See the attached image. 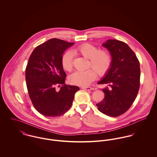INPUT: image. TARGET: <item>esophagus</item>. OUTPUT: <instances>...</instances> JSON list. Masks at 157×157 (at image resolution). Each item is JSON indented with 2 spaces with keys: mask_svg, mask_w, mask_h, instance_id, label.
I'll return each mask as SVG.
<instances>
[{
  "mask_svg": "<svg viewBox=\"0 0 157 157\" xmlns=\"http://www.w3.org/2000/svg\"><path fill=\"white\" fill-rule=\"evenodd\" d=\"M83 90H92V88L91 87H82L81 88Z\"/></svg>",
  "mask_w": 157,
  "mask_h": 157,
  "instance_id": "1",
  "label": "esophagus"
}]
</instances>
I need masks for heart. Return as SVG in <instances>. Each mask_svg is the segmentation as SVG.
Listing matches in <instances>:
<instances>
[{"label":"heart","instance_id":"heart-1","mask_svg":"<svg viewBox=\"0 0 157 157\" xmlns=\"http://www.w3.org/2000/svg\"><path fill=\"white\" fill-rule=\"evenodd\" d=\"M72 53L88 59V67H90L85 71L75 72L69 76L68 82L73 85H89L96 78V72L100 76L105 75L112 65V57L108 50L98 49L96 46L90 44H83L75 48ZM61 63L64 70L69 72L72 69V54L71 52H67L62 56Z\"/></svg>","mask_w":157,"mask_h":157}]
</instances>
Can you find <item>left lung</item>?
Returning <instances> with one entry per match:
<instances>
[{"instance_id": "obj_1", "label": "left lung", "mask_w": 157, "mask_h": 157, "mask_svg": "<svg viewBox=\"0 0 157 157\" xmlns=\"http://www.w3.org/2000/svg\"><path fill=\"white\" fill-rule=\"evenodd\" d=\"M103 46L112 56V65L98 83L108 86L102 90L105 98L96 106L100 112L115 117L126 112L136 98L140 85V62L134 52L122 41L108 40Z\"/></svg>"}]
</instances>
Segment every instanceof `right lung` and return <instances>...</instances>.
Here are the masks:
<instances>
[{"label": "right lung", "instance_id": "right-lung-1", "mask_svg": "<svg viewBox=\"0 0 157 157\" xmlns=\"http://www.w3.org/2000/svg\"><path fill=\"white\" fill-rule=\"evenodd\" d=\"M73 44L51 39L36 47L29 58L25 69L29 97L35 109L46 117H58L67 112L79 90L78 86L65 83L67 75L61 63L63 52Z\"/></svg>", "mask_w": 157, "mask_h": 157}]
</instances>
